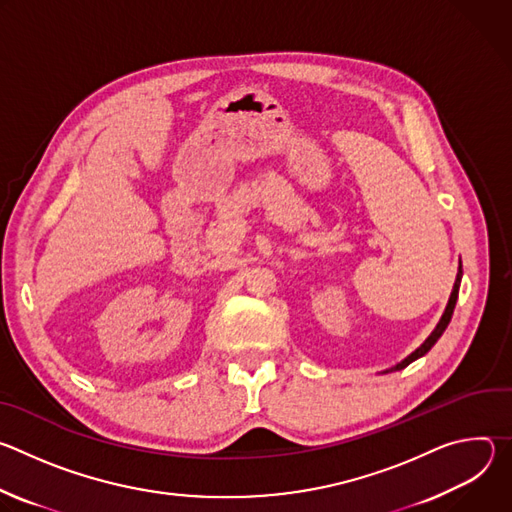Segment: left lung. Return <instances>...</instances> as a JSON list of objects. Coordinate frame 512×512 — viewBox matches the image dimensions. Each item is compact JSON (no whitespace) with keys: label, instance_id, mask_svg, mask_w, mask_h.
Segmentation results:
<instances>
[{"label":"left lung","instance_id":"1","mask_svg":"<svg viewBox=\"0 0 512 512\" xmlns=\"http://www.w3.org/2000/svg\"><path fill=\"white\" fill-rule=\"evenodd\" d=\"M460 281H462V263H460V271H458V275H456V283H454V289H452V296H450V302H448V306H446V312H444V316H442V320H440V324L435 326V330L431 332V336L411 354V356H407L403 362H399L397 367H395V371H401V369H405V367H409V364L413 362V360H417V358H421L423 354H427L429 350H431V346L440 340V336L444 334V330L448 328V324H450V320H452V314H454V308H456V302H458V291H460Z\"/></svg>","mask_w":512,"mask_h":512}]
</instances>
